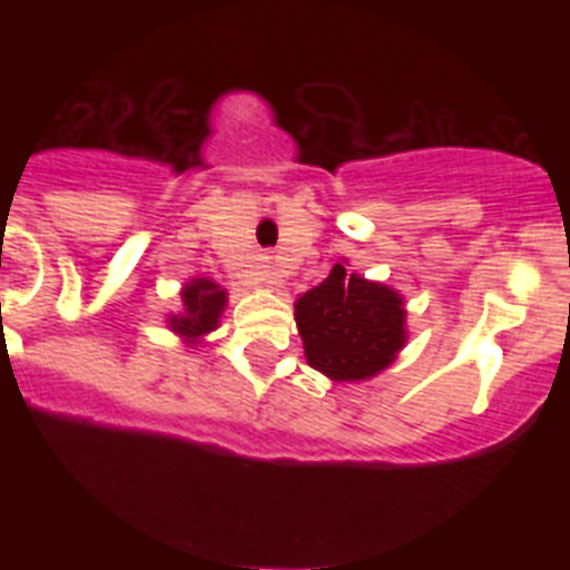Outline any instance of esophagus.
I'll return each instance as SVG.
<instances>
[{"instance_id":"1","label":"esophagus","mask_w":570,"mask_h":570,"mask_svg":"<svg viewBox=\"0 0 570 570\" xmlns=\"http://www.w3.org/2000/svg\"><path fill=\"white\" fill-rule=\"evenodd\" d=\"M259 282H265V285H276V282H279V268H276L274 262L271 259H265L262 262V268H259Z\"/></svg>"}]
</instances>
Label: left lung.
<instances>
[{"label": "left lung", "mask_w": 570, "mask_h": 570, "mask_svg": "<svg viewBox=\"0 0 570 570\" xmlns=\"http://www.w3.org/2000/svg\"><path fill=\"white\" fill-rule=\"evenodd\" d=\"M294 308L305 360L334 382L371 380L405 347L402 296L380 282L347 274L340 262Z\"/></svg>", "instance_id": "left-lung-1"}]
</instances>
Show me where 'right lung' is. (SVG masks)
<instances>
[{
  "label": "right lung",
  "instance_id": "add662e5",
  "mask_svg": "<svg viewBox=\"0 0 570 570\" xmlns=\"http://www.w3.org/2000/svg\"><path fill=\"white\" fill-rule=\"evenodd\" d=\"M228 294L216 282L196 276L183 288V314H170L168 325L174 334L183 336L188 345H196L205 334L219 328Z\"/></svg>",
  "mask_w": 570,
  "mask_h": 570
}]
</instances>
